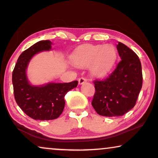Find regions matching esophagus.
I'll return each mask as SVG.
<instances>
[{
  "mask_svg": "<svg viewBox=\"0 0 158 158\" xmlns=\"http://www.w3.org/2000/svg\"><path fill=\"white\" fill-rule=\"evenodd\" d=\"M86 81H86V79L85 78V77H80V78L78 79L79 84H83V83H84Z\"/></svg>",
  "mask_w": 158,
  "mask_h": 158,
  "instance_id": "1",
  "label": "esophagus"
}]
</instances>
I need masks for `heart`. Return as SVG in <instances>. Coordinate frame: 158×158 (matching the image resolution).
Segmentation results:
<instances>
[{"label":"heart","mask_w":158,"mask_h":158,"mask_svg":"<svg viewBox=\"0 0 158 158\" xmlns=\"http://www.w3.org/2000/svg\"><path fill=\"white\" fill-rule=\"evenodd\" d=\"M116 59V51L113 45L87 44L73 53L71 60L77 66L90 65V71L96 76H101L110 70Z\"/></svg>","instance_id":"b5f03b06"}]
</instances>
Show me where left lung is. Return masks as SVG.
I'll return each instance as SVG.
<instances>
[{
    "label": "left lung",
    "mask_w": 158,
    "mask_h": 158,
    "mask_svg": "<svg viewBox=\"0 0 158 158\" xmlns=\"http://www.w3.org/2000/svg\"><path fill=\"white\" fill-rule=\"evenodd\" d=\"M121 57L116 68L103 80L94 81L96 92L91 104L103 116H121L135 106L142 86L140 60L135 52L118 42Z\"/></svg>",
    "instance_id": "obj_1"
}]
</instances>
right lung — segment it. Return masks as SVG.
Returning <instances> with one entry per match:
<instances>
[{
    "label": "right lung",
    "mask_w": 158,
    "mask_h": 158,
    "mask_svg": "<svg viewBox=\"0 0 158 158\" xmlns=\"http://www.w3.org/2000/svg\"><path fill=\"white\" fill-rule=\"evenodd\" d=\"M49 40L36 42L19 56L12 74L15 100L21 109L35 120H52L59 117L64 107V97L69 90L76 88L77 81L70 83H49L34 86L27 77V66L32 57L42 51L50 50Z\"/></svg>",
    "instance_id": "obj_1"
}]
</instances>
